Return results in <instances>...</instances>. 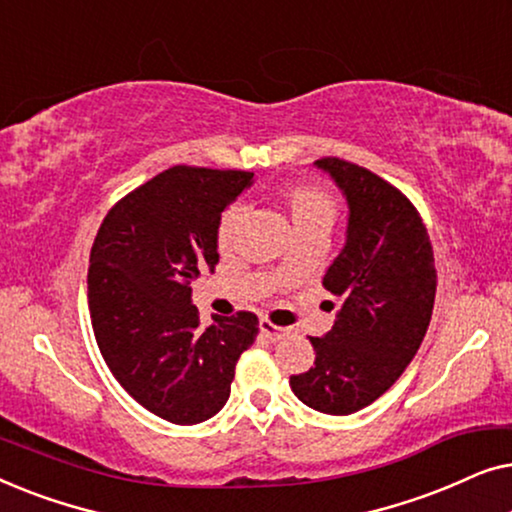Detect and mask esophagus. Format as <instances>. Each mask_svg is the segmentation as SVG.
<instances>
[{"instance_id":"1","label":"esophagus","mask_w":512,"mask_h":512,"mask_svg":"<svg viewBox=\"0 0 512 512\" xmlns=\"http://www.w3.org/2000/svg\"><path fill=\"white\" fill-rule=\"evenodd\" d=\"M258 326H261V333L265 335V338H270L272 342L282 340V338H284V335H286V333H289V331H286V328H282V326H277V324H272V321H270V319H261V324H258Z\"/></svg>"}]
</instances>
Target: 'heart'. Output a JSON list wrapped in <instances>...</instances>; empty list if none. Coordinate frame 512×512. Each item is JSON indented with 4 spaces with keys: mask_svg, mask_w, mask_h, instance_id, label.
I'll list each match as a JSON object with an SVG mask.
<instances>
[{
    "mask_svg": "<svg viewBox=\"0 0 512 512\" xmlns=\"http://www.w3.org/2000/svg\"><path fill=\"white\" fill-rule=\"evenodd\" d=\"M282 205L296 233L314 228L331 230L335 216H338V205H335L331 195L324 188L312 184H296L286 188L282 193ZM244 219H247V212H244L242 205L228 207L221 214L219 226H216V244H219L221 251L235 249L244 228Z\"/></svg>",
    "mask_w": 512,
    "mask_h": 512,
    "instance_id": "1",
    "label": "heart"
}]
</instances>
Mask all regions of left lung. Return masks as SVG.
<instances>
[{
    "label": "left lung",
    "instance_id": "left-lung-1",
    "mask_svg": "<svg viewBox=\"0 0 512 512\" xmlns=\"http://www.w3.org/2000/svg\"><path fill=\"white\" fill-rule=\"evenodd\" d=\"M314 165L331 174L349 207L347 242L324 275L340 312L324 338H310L314 366L289 384L314 410L352 415L417 354L436 300V265L422 216L396 186L340 158Z\"/></svg>",
    "mask_w": 512,
    "mask_h": 512
}]
</instances>
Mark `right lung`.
Returning <instances> with one entry per match:
<instances>
[{
  "mask_svg": "<svg viewBox=\"0 0 512 512\" xmlns=\"http://www.w3.org/2000/svg\"><path fill=\"white\" fill-rule=\"evenodd\" d=\"M251 179L174 165L118 200L90 249L97 347L118 384L172 424H200L226 405L237 359L258 335L254 312L202 328L191 303V284L219 263L221 212Z\"/></svg>",
  "mask_w": 512,
  "mask_h": 512,
  "instance_id": "1",
  "label": "right lung"
}]
</instances>
